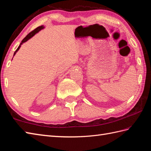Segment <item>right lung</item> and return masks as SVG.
<instances>
[{"instance_id":"1","label":"right lung","mask_w":151,"mask_h":151,"mask_svg":"<svg viewBox=\"0 0 151 151\" xmlns=\"http://www.w3.org/2000/svg\"><path fill=\"white\" fill-rule=\"evenodd\" d=\"M44 28V27L43 26H40V27H37V28H36V29H34V30H32L31 32H30L29 34H28L27 36L25 37L23 40H22V41H21V44L19 45V46L18 47V48L17 49V50H16L15 51V52H14V56L15 55V54H16V52H17V51L19 50V49H20V47H21V45L23 43H24V42H26L27 41H28V40L29 39H30V38L32 37H33L35 34H36V33H37L38 32H39L40 30H41V29H43V28Z\"/></svg>"}]
</instances>
